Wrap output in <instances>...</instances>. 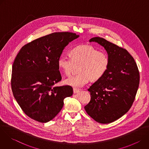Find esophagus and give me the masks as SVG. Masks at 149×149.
<instances>
[{
  "instance_id": "34e87169",
  "label": "esophagus",
  "mask_w": 149,
  "mask_h": 149,
  "mask_svg": "<svg viewBox=\"0 0 149 149\" xmlns=\"http://www.w3.org/2000/svg\"><path fill=\"white\" fill-rule=\"evenodd\" d=\"M73 91H74V94H77V93H78L79 92H80V91H79V90L76 89V88H74V89H73Z\"/></svg>"
}]
</instances>
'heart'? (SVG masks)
<instances>
[{
	"mask_svg": "<svg viewBox=\"0 0 149 149\" xmlns=\"http://www.w3.org/2000/svg\"><path fill=\"white\" fill-rule=\"evenodd\" d=\"M71 58L61 55L58 60V66L66 75H70L75 67L79 66V74L64 80V84L75 88L86 85L90 79L95 81L101 79L107 72L110 58L107 53L100 52L89 45L75 47L70 51Z\"/></svg>",
	"mask_w": 149,
	"mask_h": 149,
	"instance_id": "heart-1",
	"label": "heart"
}]
</instances>
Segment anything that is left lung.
<instances>
[{"instance_id":"8db88e82","label":"left lung","mask_w":149,"mask_h":149,"mask_svg":"<svg viewBox=\"0 0 149 149\" xmlns=\"http://www.w3.org/2000/svg\"><path fill=\"white\" fill-rule=\"evenodd\" d=\"M95 42L104 48L110 58L107 72L88 88L90 102L84 107L95 121L109 124L127 113L134 101L140 74L133 56L126 49L100 37Z\"/></svg>"}]
</instances>
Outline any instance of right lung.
<instances>
[{"label":"right lung","mask_w":149,"mask_h":149,"mask_svg":"<svg viewBox=\"0 0 149 149\" xmlns=\"http://www.w3.org/2000/svg\"><path fill=\"white\" fill-rule=\"evenodd\" d=\"M76 33L55 32L25 45L16 55L11 78L13 96L23 111L40 123L52 120L63 100L73 94L70 86L54 87L62 79L58 60Z\"/></svg>","instance_id":"right-lung-1"}]
</instances>
